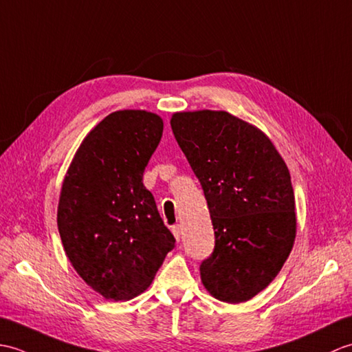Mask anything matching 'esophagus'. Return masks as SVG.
Masks as SVG:
<instances>
[{"mask_svg":"<svg viewBox=\"0 0 352 352\" xmlns=\"http://www.w3.org/2000/svg\"><path fill=\"white\" fill-rule=\"evenodd\" d=\"M171 232H173V235H175L176 241L181 239V226H179V224L173 226V228H171Z\"/></svg>","mask_w":352,"mask_h":352,"instance_id":"34e87169","label":"esophagus"}]
</instances>
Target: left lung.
<instances>
[{"instance_id":"8db88e82","label":"left lung","mask_w":352,"mask_h":352,"mask_svg":"<svg viewBox=\"0 0 352 352\" xmlns=\"http://www.w3.org/2000/svg\"><path fill=\"white\" fill-rule=\"evenodd\" d=\"M170 124L215 230L214 253L200 265L201 283L224 302L252 300L294 247L295 196L286 162L265 132L228 111L175 113Z\"/></svg>"}]
</instances>
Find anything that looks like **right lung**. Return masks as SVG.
<instances>
[{
	"label": "right lung",
	"mask_w": 352,
	"mask_h": 352,
	"mask_svg": "<svg viewBox=\"0 0 352 352\" xmlns=\"http://www.w3.org/2000/svg\"><path fill=\"white\" fill-rule=\"evenodd\" d=\"M162 129L161 117L146 110L108 114L85 135L63 179L61 242L78 276L105 300L143 294L175 247L143 185Z\"/></svg>",
	"instance_id": "add662e5"
}]
</instances>
